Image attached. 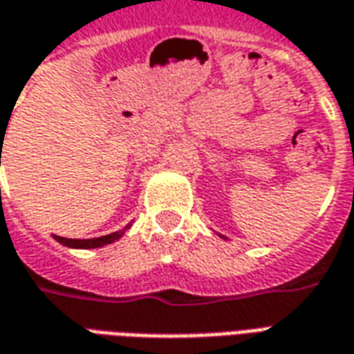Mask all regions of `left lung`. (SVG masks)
<instances>
[{
    "mask_svg": "<svg viewBox=\"0 0 354 354\" xmlns=\"http://www.w3.org/2000/svg\"><path fill=\"white\" fill-rule=\"evenodd\" d=\"M220 237H222V235H220ZM223 239H225V237H223Z\"/></svg>",
    "mask_w": 354,
    "mask_h": 354,
    "instance_id": "left-lung-1",
    "label": "left lung"
}]
</instances>
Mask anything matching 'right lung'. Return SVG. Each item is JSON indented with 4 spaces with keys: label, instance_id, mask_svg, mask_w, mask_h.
Listing matches in <instances>:
<instances>
[{
    "label": "right lung",
    "instance_id": "1",
    "mask_svg": "<svg viewBox=\"0 0 354 354\" xmlns=\"http://www.w3.org/2000/svg\"><path fill=\"white\" fill-rule=\"evenodd\" d=\"M129 227V225H127ZM123 231H117V233H109V235H104V237H96V239H66L60 237V235H53L55 241H58L60 245L68 246V248H100L104 245H109L113 243L117 239L123 237Z\"/></svg>",
    "mask_w": 354,
    "mask_h": 354
}]
</instances>
